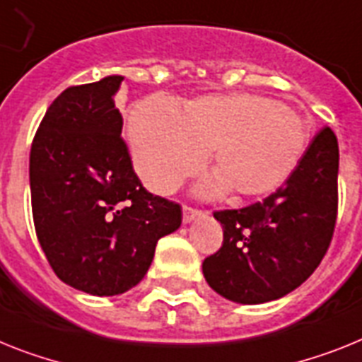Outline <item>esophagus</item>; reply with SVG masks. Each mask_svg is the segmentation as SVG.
<instances>
[{"label": "esophagus", "instance_id": "esophagus-1", "mask_svg": "<svg viewBox=\"0 0 362 362\" xmlns=\"http://www.w3.org/2000/svg\"><path fill=\"white\" fill-rule=\"evenodd\" d=\"M182 211H184V223L186 224L193 223L195 218H199L200 215H202V211H200V209L189 208V206H184V209H182Z\"/></svg>", "mask_w": 362, "mask_h": 362}]
</instances>
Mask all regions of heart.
I'll list each match as a JSON object with an SVG mask.
<instances>
[{"label":"heart","instance_id":"b5f03b06","mask_svg":"<svg viewBox=\"0 0 362 362\" xmlns=\"http://www.w3.org/2000/svg\"><path fill=\"white\" fill-rule=\"evenodd\" d=\"M130 141L139 176L169 193L204 165L217 167L200 191L261 197L284 186L308 148V124L298 112L269 97L206 95L186 105L156 95L134 106Z\"/></svg>","mask_w":362,"mask_h":362}]
</instances>
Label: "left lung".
<instances>
[{
  "label": "left lung",
  "instance_id": "1",
  "mask_svg": "<svg viewBox=\"0 0 362 362\" xmlns=\"http://www.w3.org/2000/svg\"><path fill=\"white\" fill-rule=\"evenodd\" d=\"M337 178L339 144L326 127L272 195L247 208L215 211L223 247L202 263L209 287L238 303H265L300 287L333 238Z\"/></svg>",
  "mask_w": 362,
  "mask_h": 362
}]
</instances>
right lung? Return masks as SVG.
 <instances>
[{
	"mask_svg": "<svg viewBox=\"0 0 362 362\" xmlns=\"http://www.w3.org/2000/svg\"><path fill=\"white\" fill-rule=\"evenodd\" d=\"M123 77L64 90L33 139L36 238L73 289L115 296L147 274L158 239L178 230L180 204L148 193L121 138L114 97Z\"/></svg>",
	"mask_w": 362,
	"mask_h": 362,
	"instance_id": "right-lung-1",
	"label": "right lung"
}]
</instances>
